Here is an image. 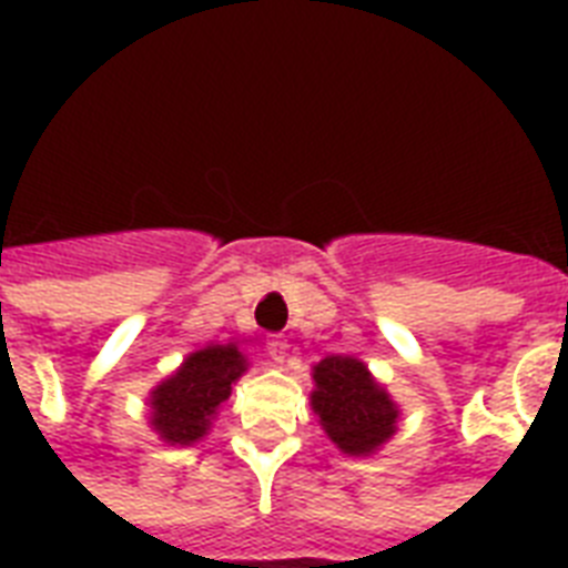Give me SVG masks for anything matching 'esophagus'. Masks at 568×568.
Here are the masks:
<instances>
[{
    "instance_id": "34e87169",
    "label": "esophagus",
    "mask_w": 568,
    "mask_h": 568,
    "mask_svg": "<svg viewBox=\"0 0 568 568\" xmlns=\"http://www.w3.org/2000/svg\"><path fill=\"white\" fill-rule=\"evenodd\" d=\"M265 351H267V356H271V359H274L276 365H283L285 359H288V342H285L283 336H271V338H267Z\"/></svg>"
}]
</instances>
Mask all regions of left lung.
Wrapping results in <instances>:
<instances>
[{
    "label": "left lung",
    "instance_id": "left-lung-1",
    "mask_svg": "<svg viewBox=\"0 0 568 568\" xmlns=\"http://www.w3.org/2000/svg\"><path fill=\"white\" fill-rule=\"evenodd\" d=\"M312 409L347 457H368L397 430V404L354 356H327L312 368Z\"/></svg>",
    "mask_w": 568,
    "mask_h": 568
}]
</instances>
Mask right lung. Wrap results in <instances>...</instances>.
I'll use <instances>...</instances> for the list:
<instances>
[{
    "label": "right lung",
    "mask_w": 568,
    "mask_h": 568,
    "mask_svg": "<svg viewBox=\"0 0 568 568\" xmlns=\"http://www.w3.org/2000/svg\"><path fill=\"white\" fill-rule=\"evenodd\" d=\"M247 372L235 345H209L191 354L168 379L150 392V424L171 445L203 439L217 406L230 397L232 383Z\"/></svg>",
    "instance_id": "obj_1"
}]
</instances>
